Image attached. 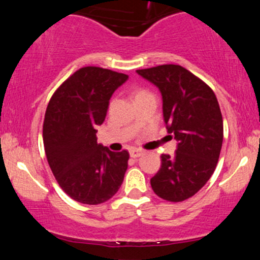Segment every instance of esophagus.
I'll list each match as a JSON object with an SVG mask.
<instances>
[{
  "mask_svg": "<svg viewBox=\"0 0 260 260\" xmlns=\"http://www.w3.org/2000/svg\"><path fill=\"white\" fill-rule=\"evenodd\" d=\"M142 154H143V151L139 150V149H131L129 150L131 157H134V159H136V157H139Z\"/></svg>",
  "mask_w": 260,
  "mask_h": 260,
  "instance_id": "1",
  "label": "esophagus"
}]
</instances>
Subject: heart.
Returning <instances> with one entry per match:
<instances>
[{"mask_svg": "<svg viewBox=\"0 0 260 260\" xmlns=\"http://www.w3.org/2000/svg\"><path fill=\"white\" fill-rule=\"evenodd\" d=\"M142 92H144V91H139V92H137V95H138V94H142Z\"/></svg>", "mask_w": 260, "mask_h": 260, "instance_id": "b5f03b06", "label": "heart"}]
</instances>
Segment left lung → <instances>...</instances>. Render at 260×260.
I'll return each mask as SVG.
<instances>
[{
	"instance_id": "left-lung-1",
	"label": "left lung",
	"mask_w": 260,
	"mask_h": 260,
	"mask_svg": "<svg viewBox=\"0 0 260 260\" xmlns=\"http://www.w3.org/2000/svg\"><path fill=\"white\" fill-rule=\"evenodd\" d=\"M137 73L160 90L164 121L177 140L174 156L161 155L151 188L165 201H186L215 171L223 139L219 103L214 91L182 66L162 64Z\"/></svg>"
}]
</instances>
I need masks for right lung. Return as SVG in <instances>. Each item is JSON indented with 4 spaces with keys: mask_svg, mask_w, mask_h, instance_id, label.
Returning a JSON list of instances; mask_svg holds the SVG:
<instances>
[{
    "mask_svg": "<svg viewBox=\"0 0 260 260\" xmlns=\"http://www.w3.org/2000/svg\"><path fill=\"white\" fill-rule=\"evenodd\" d=\"M127 74L83 67L53 92L45 112L44 147L51 171L67 196L96 205L120 189L129 154L98 144L110 99Z\"/></svg>",
    "mask_w": 260,
    "mask_h": 260,
    "instance_id": "right-lung-1",
    "label": "right lung"
}]
</instances>
